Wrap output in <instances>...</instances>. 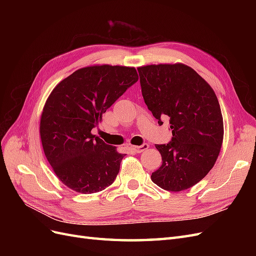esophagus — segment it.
Returning a JSON list of instances; mask_svg holds the SVG:
<instances>
[{
    "instance_id": "1",
    "label": "esophagus",
    "mask_w": 256,
    "mask_h": 256,
    "mask_svg": "<svg viewBox=\"0 0 256 256\" xmlns=\"http://www.w3.org/2000/svg\"><path fill=\"white\" fill-rule=\"evenodd\" d=\"M148 147H150L148 144L144 143V144H142V145H140V146H130V148L132 150V152H134L141 154V152H146L147 150H148Z\"/></svg>"
}]
</instances>
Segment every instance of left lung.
Instances as JSON below:
<instances>
[{
	"instance_id": "obj_1",
	"label": "left lung",
	"mask_w": 256,
	"mask_h": 256,
	"mask_svg": "<svg viewBox=\"0 0 256 256\" xmlns=\"http://www.w3.org/2000/svg\"><path fill=\"white\" fill-rule=\"evenodd\" d=\"M144 102L158 120L170 118L172 140L156 144L161 166L152 173L160 188L178 192L191 188L208 174L219 156L223 118L214 90L184 64L138 68Z\"/></svg>"
}]
</instances>
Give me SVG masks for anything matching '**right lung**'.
<instances>
[{
    "instance_id": "right-lung-1",
    "label": "right lung",
    "mask_w": 256,
    "mask_h": 256,
    "mask_svg": "<svg viewBox=\"0 0 256 256\" xmlns=\"http://www.w3.org/2000/svg\"><path fill=\"white\" fill-rule=\"evenodd\" d=\"M138 80L134 67L90 66L74 72L52 90L42 114L40 138L54 173L68 188L90 194L115 180L126 154L90 131Z\"/></svg>"
}]
</instances>
